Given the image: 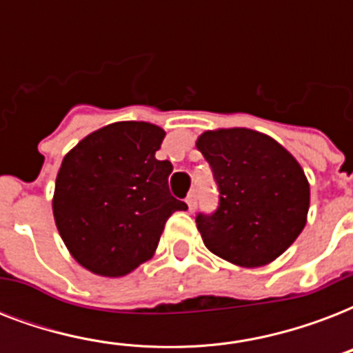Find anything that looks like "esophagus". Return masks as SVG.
Segmentation results:
<instances>
[{"mask_svg":"<svg viewBox=\"0 0 353 353\" xmlns=\"http://www.w3.org/2000/svg\"><path fill=\"white\" fill-rule=\"evenodd\" d=\"M185 201H187L188 209H190V210L196 209V203H198V194H196V190H190Z\"/></svg>","mask_w":353,"mask_h":353,"instance_id":"esophagus-1","label":"esophagus"}]
</instances>
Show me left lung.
<instances>
[{
  "mask_svg": "<svg viewBox=\"0 0 353 353\" xmlns=\"http://www.w3.org/2000/svg\"><path fill=\"white\" fill-rule=\"evenodd\" d=\"M209 163L220 201L196 225L210 252L243 268L279 258L306 225L310 185L293 155L247 128L205 132L196 143Z\"/></svg>",
  "mask_w": 353,
  "mask_h": 353,
  "instance_id": "1",
  "label": "left lung"
}]
</instances>
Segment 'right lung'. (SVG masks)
Segmentation results:
<instances>
[{"label": "right lung", "instance_id": "right-lung-1", "mask_svg": "<svg viewBox=\"0 0 353 353\" xmlns=\"http://www.w3.org/2000/svg\"><path fill=\"white\" fill-rule=\"evenodd\" d=\"M165 132L115 122L82 139L62 161L52 212L74 260L102 276H122L152 258L166 220L187 210L168 190L170 161L155 159Z\"/></svg>", "mask_w": 353, "mask_h": 353}]
</instances>
